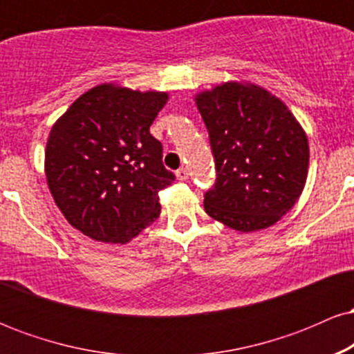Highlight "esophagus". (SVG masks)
<instances>
[{
	"label": "esophagus",
	"instance_id": "esophagus-1",
	"mask_svg": "<svg viewBox=\"0 0 354 354\" xmlns=\"http://www.w3.org/2000/svg\"><path fill=\"white\" fill-rule=\"evenodd\" d=\"M176 176H178V180L180 181H186L188 180V176H189V173H188V169L186 168H180L176 171Z\"/></svg>",
	"mask_w": 354,
	"mask_h": 354
}]
</instances>
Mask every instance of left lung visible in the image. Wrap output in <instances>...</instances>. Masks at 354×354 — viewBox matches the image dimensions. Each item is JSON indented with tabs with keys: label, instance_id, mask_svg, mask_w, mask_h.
<instances>
[{
	"label": "left lung",
	"instance_id": "8db88e82",
	"mask_svg": "<svg viewBox=\"0 0 354 354\" xmlns=\"http://www.w3.org/2000/svg\"><path fill=\"white\" fill-rule=\"evenodd\" d=\"M216 180L205 211L250 233L274 225L304 188L308 138L283 101L254 84L225 83L196 98Z\"/></svg>",
	"mask_w": 354,
	"mask_h": 354
}]
</instances>
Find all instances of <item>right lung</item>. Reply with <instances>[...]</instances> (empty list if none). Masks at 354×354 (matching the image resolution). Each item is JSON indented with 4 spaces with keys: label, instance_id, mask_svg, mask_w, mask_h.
Wrapping results in <instances>:
<instances>
[{
    "label": "right lung",
    "instance_id": "obj_1",
    "mask_svg": "<svg viewBox=\"0 0 354 354\" xmlns=\"http://www.w3.org/2000/svg\"><path fill=\"white\" fill-rule=\"evenodd\" d=\"M166 93L101 84L80 96L48 138L50 191L71 226L103 243H128L160 216L174 181L149 126Z\"/></svg>",
    "mask_w": 354,
    "mask_h": 354
}]
</instances>
